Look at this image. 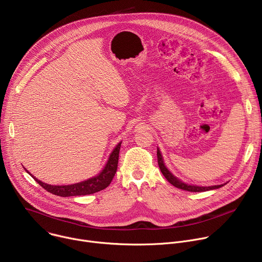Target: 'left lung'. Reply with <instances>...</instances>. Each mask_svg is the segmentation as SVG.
Here are the masks:
<instances>
[{
    "label": "left lung",
    "instance_id": "8db88e82",
    "mask_svg": "<svg viewBox=\"0 0 262 262\" xmlns=\"http://www.w3.org/2000/svg\"><path fill=\"white\" fill-rule=\"evenodd\" d=\"M158 163H159V167L163 173V175L166 177V179L174 186L178 189L184 190V191H189V192H205V191H209V190H214V189H219L221 186H223L224 184H220V185H212V186H197V185H192V184H186L182 181H180L178 178H176L165 166L161 151L158 149ZM226 184V183H225Z\"/></svg>",
    "mask_w": 262,
    "mask_h": 262
}]
</instances>
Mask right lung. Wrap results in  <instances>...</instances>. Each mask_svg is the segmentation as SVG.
I'll list each match as a JSON object with an SVG mask.
<instances>
[{
  "label": "right lung",
  "mask_w": 262,
  "mask_h": 262,
  "mask_svg": "<svg viewBox=\"0 0 262 262\" xmlns=\"http://www.w3.org/2000/svg\"><path fill=\"white\" fill-rule=\"evenodd\" d=\"M121 143H119L113 152L111 154L108 161L104 167V169L97 176L90 178L88 180L69 185H50L34 177L32 174H29L38 182L45 190L48 192L60 196V197H70V196H83V195H91L96 192L102 191L110 185L111 181L113 180L117 167H118V159H119V150Z\"/></svg>",
  "instance_id": "add662e5"
}]
</instances>
